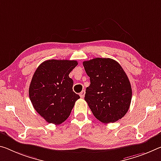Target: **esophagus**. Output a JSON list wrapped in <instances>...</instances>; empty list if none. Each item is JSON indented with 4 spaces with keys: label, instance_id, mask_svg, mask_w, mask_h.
<instances>
[{
    "label": "esophagus",
    "instance_id": "34e87169",
    "mask_svg": "<svg viewBox=\"0 0 161 161\" xmlns=\"http://www.w3.org/2000/svg\"><path fill=\"white\" fill-rule=\"evenodd\" d=\"M85 90H82L81 92L80 93V96L81 97V98H83L84 97H85Z\"/></svg>",
    "mask_w": 161,
    "mask_h": 161
}]
</instances>
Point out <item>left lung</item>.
<instances>
[{
  "label": "left lung",
  "instance_id": "obj_1",
  "mask_svg": "<svg viewBox=\"0 0 161 161\" xmlns=\"http://www.w3.org/2000/svg\"><path fill=\"white\" fill-rule=\"evenodd\" d=\"M90 79L85 99L94 116L103 123L125 115L130 105L132 88L123 69L115 60L95 58L83 62Z\"/></svg>",
  "mask_w": 161,
  "mask_h": 161
}]
</instances>
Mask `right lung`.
<instances>
[{
    "label": "right lung",
    "mask_w": 161,
    "mask_h": 161,
    "mask_svg": "<svg viewBox=\"0 0 161 161\" xmlns=\"http://www.w3.org/2000/svg\"><path fill=\"white\" fill-rule=\"evenodd\" d=\"M77 64L75 60H47L34 74L29 98L35 110L48 123L64 122L80 98L73 92V80L69 76Z\"/></svg>",
    "instance_id": "1"
}]
</instances>
